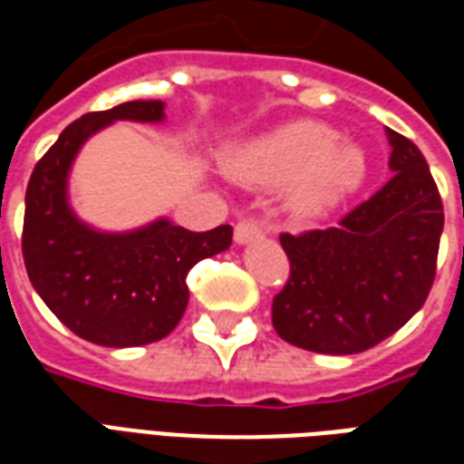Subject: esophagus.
Instances as JSON below:
<instances>
[{"label":"esophagus","instance_id":"34e87169","mask_svg":"<svg viewBox=\"0 0 464 464\" xmlns=\"http://www.w3.org/2000/svg\"><path fill=\"white\" fill-rule=\"evenodd\" d=\"M263 228L261 223L256 221V218H243V221L236 223V231H233V238L236 243H251L256 238H261Z\"/></svg>","mask_w":464,"mask_h":464}]
</instances>
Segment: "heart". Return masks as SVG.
Here are the masks:
<instances>
[{
	"instance_id": "b5f03b06",
	"label": "heart",
	"mask_w": 464,
	"mask_h": 464,
	"mask_svg": "<svg viewBox=\"0 0 464 464\" xmlns=\"http://www.w3.org/2000/svg\"><path fill=\"white\" fill-rule=\"evenodd\" d=\"M223 169L246 186H285L288 208L308 218L358 188L365 153L328 126L301 121L233 149Z\"/></svg>"
}]
</instances>
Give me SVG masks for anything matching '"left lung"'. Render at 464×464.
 Instances as JSON below:
<instances>
[{
    "instance_id": "obj_1",
    "label": "left lung",
    "mask_w": 464,
    "mask_h": 464,
    "mask_svg": "<svg viewBox=\"0 0 464 464\" xmlns=\"http://www.w3.org/2000/svg\"><path fill=\"white\" fill-rule=\"evenodd\" d=\"M390 179L338 226L281 233L291 276L273 298L283 341L353 355L400 331L422 308L438 271L442 198L415 143L385 129Z\"/></svg>"
}]
</instances>
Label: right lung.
I'll return each instance as SVG.
<instances>
[{
    "label": "right lung",
    "mask_w": 464,
    "mask_h": 464,
    "mask_svg": "<svg viewBox=\"0 0 464 464\" xmlns=\"http://www.w3.org/2000/svg\"><path fill=\"white\" fill-rule=\"evenodd\" d=\"M114 121H163V102H126L69 123L26 186L22 253L29 281L66 328L96 345L166 338L188 305L186 276L231 246L233 228L193 233L169 218L129 233L94 231L74 216L66 179L89 136Z\"/></svg>",
    "instance_id": "obj_1"
}]
</instances>
